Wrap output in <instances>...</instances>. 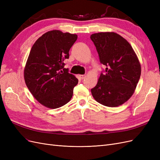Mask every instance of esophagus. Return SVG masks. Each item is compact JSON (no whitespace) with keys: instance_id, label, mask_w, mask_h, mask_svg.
<instances>
[{"instance_id":"esophagus-1","label":"esophagus","mask_w":160,"mask_h":160,"mask_svg":"<svg viewBox=\"0 0 160 160\" xmlns=\"http://www.w3.org/2000/svg\"><path fill=\"white\" fill-rule=\"evenodd\" d=\"M86 77V75H80V77L81 78V79H85V77Z\"/></svg>"}]
</instances>
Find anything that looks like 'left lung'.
I'll use <instances>...</instances> for the list:
<instances>
[{
	"instance_id": "obj_1",
	"label": "left lung",
	"mask_w": 160,
	"mask_h": 160,
	"mask_svg": "<svg viewBox=\"0 0 160 160\" xmlns=\"http://www.w3.org/2000/svg\"><path fill=\"white\" fill-rule=\"evenodd\" d=\"M106 66L92 95L96 101L107 107H118L130 99L141 75V65L132 47L119 34L101 32L90 37Z\"/></svg>"
}]
</instances>
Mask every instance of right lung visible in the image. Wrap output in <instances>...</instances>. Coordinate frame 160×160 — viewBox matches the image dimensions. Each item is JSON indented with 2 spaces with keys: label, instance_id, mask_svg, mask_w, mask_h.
Returning <instances> with one entry per match:
<instances>
[{
  "label": "right lung",
  "instance_id": "right-lung-1",
  "mask_svg": "<svg viewBox=\"0 0 160 160\" xmlns=\"http://www.w3.org/2000/svg\"><path fill=\"white\" fill-rule=\"evenodd\" d=\"M77 39L75 34L52 30L43 34L31 48L24 79L32 96L47 108H61L72 98L78 79L63 68V60L69 57Z\"/></svg>",
  "mask_w": 160,
  "mask_h": 160
}]
</instances>
